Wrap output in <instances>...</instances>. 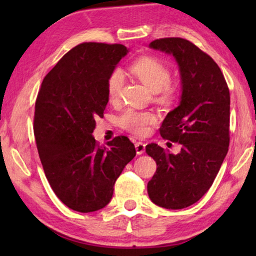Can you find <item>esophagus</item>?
<instances>
[{
    "label": "esophagus",
    "mask_w": 256,
    "mask_h": 256,
    "mask_svg": "<svg viewBox=\"0 0 256 256\" xmlns=\"http://www.w3.org/2000/svg\"><path fill=\"white\" fill-rule=\"evenodd\" d=\"M136 154H142L146 151V144L144 142H136Z\"/></svg>",
    "instance_id": "esophagus-1"
}]
</instances>
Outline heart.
Masks as SVG:
<instances>
[{"label": "heart", "mask_w": 256, "mask_h": 256, "mask_svg": "<svg viewBox=\"0 0 256 256\" xmlns=\"http://www.w3.org/2000/svg\"><path fill=\"white\" fill-rule=\"evenodd\" d=\"M132 74L140 81L150 92L154 94V100L162 107H170L178 97V89L170 84V68L162 60L154 56H142L138 58L130 68ZM124 74L120 70H115L108 78L107 94L112 102L120 99V92L124 86ZM157 122V118L152 112H138L128 110L120 116L118 123L124 130L144 136L149 131L150 125Z\"/></svg>", "instance_id": "1"}]
</instances>
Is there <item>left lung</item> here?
Segmentation results:
<instances>
[{"label": "left lung", "mask_w": 256, "mask_h": 256, "mask_svg": "<svg viewBox=\"0 0 256 256\" xmlns=\"http://www.w3.org/2000/svg\"><path fill=\"white\" fill-rule=\"evenodd\" d=\"M149 47L172 55L178 66L180 104L164 118L160 134L182 148L174 154L156 144L146 146L157 162L148 194L164 209H183L208 192L228 152L230 96L220 68L190 42L162 38Z\"/></svg>", "instance_id": "1"}]
</instances>
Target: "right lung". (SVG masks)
Wrapping results in <instances>:
<instances>
[{
	"instance_id": "add662e5",
	"label": "right lung",
	"mask_w": 256,
	"mask_h": 256,
	"mask_svg": "<svg viewBox=\"0 0 256 256\" xmlns=\"http://www.w3.org/2000/svg\"><path fill=\"white\" fill-rule=\"evenodd\" d=\"M130 50L120 44L84 42L48 72L34 106V133L52 190L70 209L94 212L112 200L124 167L136 157L126 136L99 146L96 118L108 102L107 81Z\"/></svg>"
}]
</instances>
